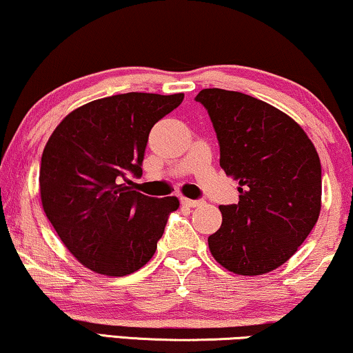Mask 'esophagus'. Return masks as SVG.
Here are the masks:
<instances>
[{"label": "esophagus", "mask_w": 353, "mask_h": 353, "mask_svg": "<svg viewBox=\"0 0 353 353\" xmlns=\"http://www.w3.org/2000/svg\"><path fill=\"white\" fill-rule=\"evenodd\" d=\"M182 205H185L188 208H196V206H201L205 205V201L203 200H190V198H181Z\"/></svg>", "instance_id": "1"}]
</instances>
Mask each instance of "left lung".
<instances>
[{"mask_svg":"<svg viewBox=\"0 0 353 353\" xmlns=\"http://www.w3.org/2000/svg\"><path fill=\"white\" fill-rule=\"evenodd\" d=\"M221 150V168L238 182L240 201L222 205L211 254L238 275H262L294 254L319 221V153L294 120L243 92L203 89Z\"/></svg>","mask_w":353,"mask_h":353,"instance_id":"obj_1","label":"left lung"}]
</instances>
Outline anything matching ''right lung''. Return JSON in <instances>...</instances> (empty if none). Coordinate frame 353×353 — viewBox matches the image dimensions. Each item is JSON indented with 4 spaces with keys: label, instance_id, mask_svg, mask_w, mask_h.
<instances>
[{
    "label": "right lung",
    "instance_id": "1",
    "mask_svg": "<svg viewBox=\"0 0 353 353\" xmlns=\"http://www.w3.org/2000/svg\"><path fill=\"white\" fill-rule=\"evenodd\" d=\"M183 94L128 92L97 99L63 118L39 166L43 210L77 259L97 274L123 276L155 254L176 196L131 188L142 176L153 125L181 105Z\"/></svg>",
    "mask_w": 353,
    "mask_h": 353
}]
</instances>
